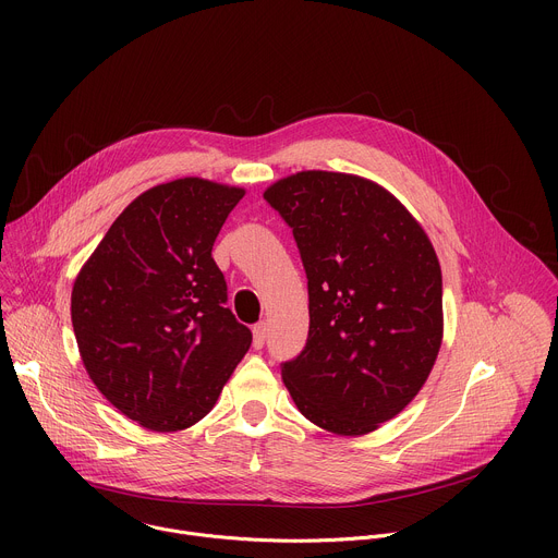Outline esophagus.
<instances>
[{
  "instance_id": "obj_1",
  "label": "esophagus",
  "mask_w": 558,
  "mask_h": 558,
  "mask_svg": "<svg viewBox=\"0 0 558 558\" xmlns=\"http://www.w3.org/2000/svg\"><path fill=\"white\" fill-rule=\"evenodd\" d=\"M265 340H267V325H265V323H258V325L254 327V347H256V349H263Z\"/></svg>"
}]
</instances>
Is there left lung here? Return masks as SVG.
I'll use <instances>...</instances> for the list:
<instances>
[{
  "label": "left lung",
  "instance_id": "1",
  "mask_svg": "<svg viewBox=\"0 0 558 558\" xmlns=\"http://www.w3.org/2000/svg\"><path fill=\"white\" fill-rule=\"evenodd\" d=\"M265 201L293 229L308 280V338L282 364L298 411L360 437L400 415L444 338L441 267L413 214L381 185L306 170Z\"/></svg>",
  "mask_w": 558,
  "mask_h": 558
}]
</instances>
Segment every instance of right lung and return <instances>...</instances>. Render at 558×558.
<instances>
[{
    "label": "right lung",
    "mask_w": 558,
    "mask_h": 558,
    "mask_svg": "<svg viewBox=\"0 0 558 558\" xmlns=\"http://www.w3.org/2000/svg\"><path fill=\"white\" fill-rule=\"evenodd\" d=\"M243 187L177 179L136 196L78 271L70 315L106 400L154 433L185 430L216 404L252 347L225 306L216 235Z\"/></svg>",
    "instance_id": "right-lung-1"
}]
</instances>
